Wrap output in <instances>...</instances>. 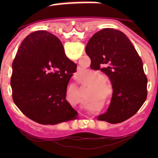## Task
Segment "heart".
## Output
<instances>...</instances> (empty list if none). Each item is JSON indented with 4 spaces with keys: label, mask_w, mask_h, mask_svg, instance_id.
Listing matches in <instances>:
<instances>
[{
    "label": "heart",
    "mask_w": 158,
    "mask_h": 158,
    "mask_svg": "<svg viewBox=\"0 0 158 158\" xmlns=\"http://www.w3.org/2000/svg\"><path fill=\"white\" fill-rule=\"evenodd\" d=\"M95 80L96 81H104V77L102 74H100V73H96L95 74ZM106 85V83L104 81H99L96 84V85L97 87H102V86H104Z\"/></svg>",
    "instance_id": "heart-1"
}]
</instances>
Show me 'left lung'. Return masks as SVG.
Here are the masks:
<instances>
[{
  "instance_id": "obj_1",
  "label": "left lung",
  "mask_w": 158,
  "mask_h": 158,
  "mask_svg": "<svg viewBox=\"0 0 158 158\" xmlns=\"http://www.w3.org/2000/svg\"><path fill=\"white\" fill-rule=\"evenodd\" d=\"M85 52L91 68L109 77L113 93L107 111L99 120L122 123L133 116L147 96V78L143 64L126 35L112 28H104L93 35Z\"/></svg>"
}]
</instances>
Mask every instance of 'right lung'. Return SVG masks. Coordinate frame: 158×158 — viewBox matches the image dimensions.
I'll use <instances>...</instances> for the list:
<instances>
[{"mask_svg": "<svg viewBox=\"0 0 158 158\" xmlns=\"http://www.w3.org/2000/svg\"><path fill=\"white\" fill-rule=\"evenodd\" d=\"M77 65L65 56L62 43L46 31L25 38L12 62V99L31 120L54 125L73 120L77 112L65 99Z\"/></svg>", "mask_w": 158, "mask_h": 158, "instance_id": "1", "label": "right lung"}]
</instances>
